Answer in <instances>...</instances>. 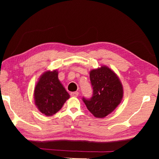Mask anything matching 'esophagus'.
Here are the masks:
<instances>
[{
  "instance_id": "34e87169",
  "label": "esophagus",
  "mask_w": 159,
  "mask_h": 159,
  "mask_svg": "<svg viewBox=\"0 0 159 159\" xmlns=\"http://www.w3.org/2000/svg\"><path fill=\"white\" fill-rule=\"evenodd\" d=\"M79 92H72L70 93V95H71V97H78L79 96Z\"/></svg>"
}]
</instances>
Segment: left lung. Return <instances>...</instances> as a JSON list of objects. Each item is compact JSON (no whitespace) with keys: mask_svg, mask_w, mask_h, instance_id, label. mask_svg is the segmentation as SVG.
I'll list each match as a JSON object with an SVG mask.
<instances>
[{"mask_svg":"<svg viewBox=\"0 0 159 159\" xmlns=\"http://www.w3.org/2000/svg\"><path fill=\"white\" fill-rule=\"evenodd\" d=\"M90 79L93 89V97L89 99L83 98V101L94 116L106 117L122 100V83L115 72L104 65L91 70Z\"/></svg>","mask_w":159,"mask_h":159,"instance_id":"1","label":"left lung"}]
</instances>
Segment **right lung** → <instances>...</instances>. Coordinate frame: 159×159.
I'll return each instance as SVG.
<instances>
[{"label":"right lung","instance_id":"right-lung-1","mask_svg":"<svg viewBox=\"0 0 159 159\" xmlns=\"http://www.w3.org/2000/svg\"><path fill=\"white\" fill-rule=\"evenodd\" d=\"M34 96L38 109L47 116L60 111L70 97L58 79L57 70H48L40 76Z\"/></svg>","mask_w":159,"mask_h":159}]
</instances>
